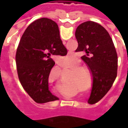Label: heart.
<instances>
[{
    "label": "heart",
    "mask_w": 128,
    "mask_h": 128,
    "mask_svg": "<svg viewBox=\"0 0 128 128\" xmlns=\"http://www.w3.org/2000/svg\"><path fill=\"white\" fill-rule=\"evenodd\" d=\"M80 63H81L80 60H78V58H76V59L73 60V62H72V65H73V66H74L73 68H77V67L80 66ZM75 70H76L77 72H78V73H80V72H86L88 74H89V73H88V70H86V68H76ZM75 76H76V77L77 81L78 82H82V80H83V79H84V78H83L84 77L81 76H80L79 74H77V73H75Z\"/></svg>",
    "instance_id": "obj_1"
}]
</instances>
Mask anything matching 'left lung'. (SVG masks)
Instances as JSON below:
<instances>
[{"label": "left lung", "mask_w": 128, "mask_h": 128, "mask_svg": "<svg viewBox=\"0 0 128 128\" xmlns=\"http://www.w3.org/2000/svg\"><path fill=\"white\" fill-rule=\"evenodd\" d=\"M78 46L76 52H83L82 60L90 70L92 88L88 103L101 100L110 89L117 76L118 56L108 32L101 25L86 21L76 30Z\"/></svg>", "instance_id": "obj_1"}]
</instances>
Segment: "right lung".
Masks as SVG:
<instances>
[{
  "instance_id": "1",
  "label": "right lung",
  "mask_w": 128,
  "mask_h": 128,
  "mask_svg": "<svg viewBox=\"0 0 128 128\" xmlns=\"http://www.w3.org/2000/svg\"><path fill=\"white\" fill-rule=\"evenodd\" d=\"M66 55L58 26L51 19H38L22 34L16 55L18 76L24 90L37 103L58 99L49 90L48 78L55 65L52 57Z\"/></svg>"
}]
</instances>
